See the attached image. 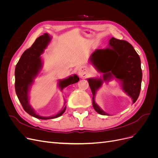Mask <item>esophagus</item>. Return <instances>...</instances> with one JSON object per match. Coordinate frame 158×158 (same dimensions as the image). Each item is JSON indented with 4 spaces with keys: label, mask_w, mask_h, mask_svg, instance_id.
<instances>
[{
    "label": "esophagus",
    "mask_w": 158,
    "mask_h": 158,
    "mask_svg": "<svg viewBox=\"0 0 158 158\" xmlns=\"http://www.w3.org/2000/svg\"><path fill=\"white\" fill-rule=\"evenodd\" d=\"M78 75L80 76H81V77H84V75L86 74V70H85V69L82 68V67L80 68V69H78Z\"/></svg>",
    "instance_id": "obj_1"
}]
</instances>
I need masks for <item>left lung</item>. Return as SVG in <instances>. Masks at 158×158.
Here are the masks:
<instances>
[{"instance_id":"1","label":"left lung","mask_w":158,"mask_h":158,"mask_svg":"<svg viewBox=\"0 0 158 158\" xmlns=\"http://www.w3.org/2000/svg\"><path fill=\"white\" fill-rule=\"evenodd\" d=\"M89 60L99 72L104 73L103 80L88 79L93 94V107L99 114L109 115L95 103V93L102 86L103 81L108 82L113 77L121 81L123 90L132 98L133 103L136 102L140 92L142 72L140 56L132 45L112 37L107 48L95 50Z\"/></svg>"}]
</instances>
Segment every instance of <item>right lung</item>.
Wrapping results in <instances>:
<instances>
[{"mask_svg":"<svg viewBox=\"0 0 158 158\" xmlns=\"http://www.w3.org/2000/svg\"><path fill=\"white\" fill-rule=\"evenodd\" d=\"M51 39L48 33H44L37 37L31 47L23 52L15 69V89L19 101L26 112L31 116L44 120L59 117L66 110L65 106L60 112L53 116L43 117L36 114L29 104L28 92L33 82V80L42 68L41 55L48 45ZM79 80L77 75L70 76L66 79L59 80V86L62 90L70 84L78 82Z\"/></svg>","mask_w":158,"mask_h":158,"instance_id":"obj_1","label":"right lung"}]
</instances>
